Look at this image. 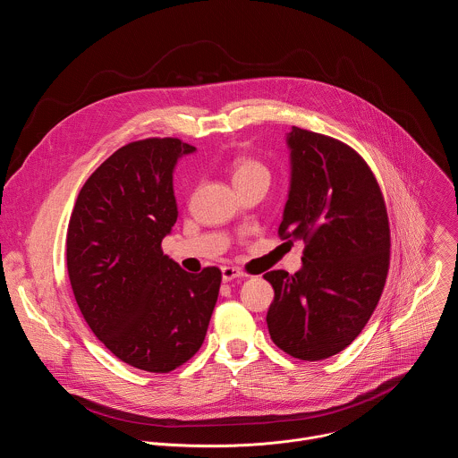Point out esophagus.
<instances>
[{
    "label": "esophagus",
    "mask_w": 458,
    "mask_h": 458,
    "mask_svg": "<svg viewBox=\"0 0 458 458\" xmlns=\"http://www.w3.org/2000/svg\"><path fill=\"white\" fill-rule=\"evenodd\" d=\"M234 278H247V274L236 267H222V280L231 282Z\"/></svg>",
    "instance_id": "34e87169"
}]
</instances>
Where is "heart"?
Returning a JSON list of instances; mask_svg holds the SVG:
<instances>
[{"label": "heart", "instance_id": "b5f03b06", "mask_svg": "<svg viewBox=\"0 0 458 458\" xmlns=\"http://www.w3.org/2000/svg\"><path fill=\"white\" fill-rule=\"evenodd\" d=\"M229 173L234 188H243L250 184H267L270 180V171L268 167L259 162L258 158L247 157V155H236L229 162Z\"/></svg>", "mask_w": 458, "mask_h": 458}]
</instances>
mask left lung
<instances>
[{
	"label": "left lung",
	"instance_id": "obj_1",
	"mask_svg": "<svg viewBox=\"0 0 458 458\" xmlns=\"http://www.w3.org/2000/svg\"><path fill=\"white\" fill-rule=\"evenodd\" d=\"M291 190L278 234L305 242L303 267L270 270V339L303 360L344 350L369 323L390 267V225L377 180L344 142L293 126Z\"/></svg>",
	"mask_w": 458,
	"mask_h": 458
}]
</instances>
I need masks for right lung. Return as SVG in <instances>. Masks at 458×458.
<instances>
[{
    "label": "right lung",
    "mask_w": 458,
    "mask_h": 458,
    "mask_svg": "<svg viewBox=\"0 0 458 458\" xmlns=\"http://www.w3.org/2000/svg\"><path fill=\"white\" fill-rule=\"evenodd\" d=\"M195 148L180 139L130 142L108 157L75 200L66 267L77 307L130 367L167 374L202 346L222 272H186L162 252L178 209L173 169Z\"/></svg>",
    "instance_id": "obj_1"
}]
</instances>
